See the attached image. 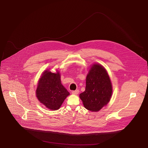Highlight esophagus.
Segmentation results:
<instances>
[{"mask_svg":"<svg viewBox=\"0 0 148 148\" xmlns=\"http://www.w3.org/2000/svg\"><path fill=\"white\" fill-rule=\"evenodd\" d=\"M79 90L78 89H77V90H73V91L72 92V93L73 95H77V94L79 93Z\"/></svg>","mask_w":148,"mask_h":148,"instance_id":"34e87169","label":"esophagus"}]
</instances>
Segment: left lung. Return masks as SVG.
Listing matches in <instances>:
<instances>
[{
    "mask_svg": "<svg viewBox=\"0 0 148 148\" xmlns=\"http://www.w3.org/2000/svg\"><path fill=\"white\" fill-rule=\"evenodd\" d=\"M112 94V83L106 69L101 65L93 64L86 76L85 90L79 95L85 108L99 111L109 102Z\"/></svg>",
    "mask_w": 148,
    "mask_h": 148,
    "instance_id": "8db88e82",
    "label": "left lung"
}]
</instances>
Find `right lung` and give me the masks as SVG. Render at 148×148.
<instances>
[{
  "label": "right lung",
  "mask_w": 148,
  "mask_h": 148,
  "mask_svg": "<svg viewBox=\"0 0 148 148\" xmlns=\"http://www.w3.org/2000/svg\"><path fill=\"white\" fill-rule=\"evenodd\" d=\"M60 74L44 71L39 80L36 95L39 101L47 108L56 110L60 108L69 93L61 83Z\"/></svg>",
  "instance_id": "obj_1"
}]
</instances>
